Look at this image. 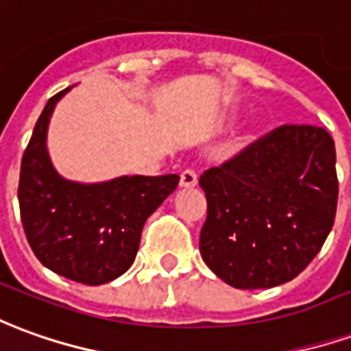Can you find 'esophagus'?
I'll list each match as a JSON object with an SVG mask.
<instances>
[{
    "label": "esophagus",
    "mask_w": 351,
    "mask_h": 351,
    "mask_svg": "<svg viewBox=\"0 0 351 351\" xmlns=\"http://www.w3.org/2000/svg\"><path fill=\"white\" fill-rule=\"evenodd\" d=\"M180 184H182L184 188L195 186L197 184V173L193 169H184L182 173H180Z\"/></svg>",
    "instance_id": "esophagus-1"
}]
</instances>
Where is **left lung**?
<instances>
[{
    "mask_svg": "<svg viewBox=\"0 0 351 351\" xmlns=\"http://www.w3.org/2000/svg\"><path fill=\"white\" fill-rule=\"evenodd\" d=\"M199 186L205 264L235 289L281 285L313 261L335 224V141L323 127L281 125L207 169Z\"/></svg>",
    "mask_w": 351,
    "mask_h": 351,
    "instance_id": "left-lung-1",
    "label": "left lung"
}]
</instances>
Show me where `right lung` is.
Segmentation results:
<instances>
[{
    "label": "right lung",
    "instance_id": "1",
    "mask_svg": "<svg viewBox=\"0 0 351 351\" xmlns=\"http://www.w3.org/2000/svg\"><path fill=\"white\" fill-rule=\"evenodd\" d=\"M68 90L49 99L22 156L21 220L43 266L83 285H102L131 268L146 218L175 192L180 176L134 175L77 184L56 175L45 138L53 108Z\"/></svg>",
    "mask_w": 351,
    "mask_h": 351
}]
</instances>
